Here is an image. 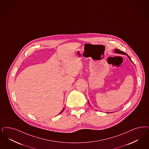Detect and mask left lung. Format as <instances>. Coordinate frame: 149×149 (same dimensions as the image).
<instances>
[{
  "label": "left lung",
  "instance_id": "1",
  "mask_svg": "<svg viewBox=\"0 0 149 149\" xmlns=\"http://www.w3.org/2000/svg\"><path fill=\"white\" fill-rule=\"evenodd\" d=\"M115 53H120V54H126V55H127V54H126L125 52H124L123 51H121L120 50H119V49H115ZM129 58L130 59V60L132 61V60H131V59H130V58L128 56Z\"/></svg>",
  "mask_w": 149,
  "mask_h": 149
}]
</instances>
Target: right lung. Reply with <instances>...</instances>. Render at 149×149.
Here are the masks:
<instances>
[{
  "instance_id": "1",
  "label": "right lung",
  "mask_w": 149,
  "mask_h": 149,
  "mask_svg": "<svg viewBox=\"0 0 149 149\" xmlns=\"http://www.w3.org/2000/svg\"><path fill=\"white\" fill-rule=\"evenodd\" d=\"M63 110H62V112H61V113H62V112H63Z\"/></svg>"
}]
</instances>
